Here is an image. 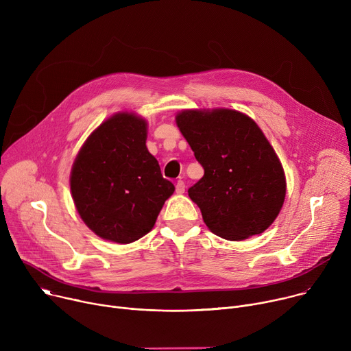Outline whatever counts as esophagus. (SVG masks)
<instances>
[{"label": "esophagus", "mask_w": 351, "mask_h": 351, "mask_svg": "<svg viewBox=\"0 0 351 351\" xmlns=\"http://www.w3.org/2000/svg\"><path fill=\"white\" fill-rule=\"evenodd\" d=\"M175 189H176V193H178V194H183V193H184V189H186L184 182H183V180H178Z\"/></svg>", "instance_id": "esophagus-1"}]
</instances>
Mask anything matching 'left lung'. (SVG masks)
<instances>
[{"instance_id":"1","label":"left lung","mask_w":351,"mask_h":351,"mask_svg":"<svg viewBox=\"0 0 351 351\" xmlns=\"http://www.w3.org/2000/svg\"><path fill=\"white\" fill-rule=\"evenodd\" d=\"M176 125L204 168L189 197L208 229L232 241L268 229L283 206L286 178L258 125L226 108L186 110Z\"/></svg>"}]
</instances>
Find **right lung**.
<instances>
[{"label": "right lung", "mask_w": 351, "mask_h": 351, "mask_svg": "<svg viewBox=\"0 0 351 351\" xmlns=\"http://www.w3.org/2000/svg\"><path fill=\"white\" fill-rule=\"evenodd\" d=\"M147 122L119 112L84 141L71 172V191L83 222L101 239L121 244L153 229L175 186L148 153Z\"/></svg>", "instance_id": "add662e5"}]
</instances>
